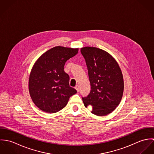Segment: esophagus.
Instances as JSON below:
<instances>
[{
    "label": "esophagus",
    "mask_w": 154,
    "mask_h": 154,
    "mask_svg": "<svg viewBox=\"0 0 154 154\" xmlns=\"http://www.w3.org/2000/svg\"><path fill=\"white\" fill-rule=\"evenodd\" d=\"M75 88L76 89V90L77 91V92H79V86L78 85H76Z\"/></svg>",
    "instance_id": "obj_1"
}]
</instances>
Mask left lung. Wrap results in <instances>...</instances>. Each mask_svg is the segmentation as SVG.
<instances>
[{
	"label": "left lung",
	"mask_w": 154,
	"mask_h": 154,
	"mask_svg": "<svg viewBox=\"0 0 154 154\" xmlns=\"http://www.w3.org/2000/svg\"><path fill=\"white\" fill-rule=\"evenodd\" d=\"M91 84V92L82 98L85 107L91 105V112L103 116L111 113L120 104L124 91L121 69L108 52L94 47L81 48Z\"/></svg>",
	"instance_id": "obj_1"
}]
</instances>
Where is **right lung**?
<instances>
[{"label": "right lung", "mask_w": 154, "mask_h": 154, "mask_svg": "<svg viewBox=\"0 0 154 154\" xmlns=\"http://www.w3.org/2000/svg\"><path fill=\"white\" fill-rule=\"evenodd\" d=\"M78 50L56 46L45 51L35 62L29 75L28 89L33 103L39 109L48 113L57 112L77 92L69 86V76L64 71V66Z\"/></svg>", "instance_id": "right-lung-1"}]
</instances>
